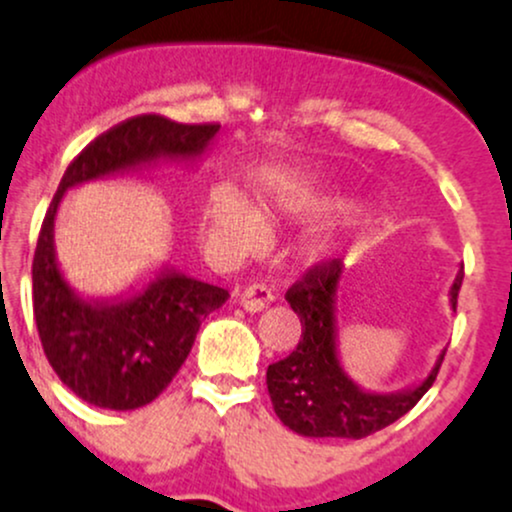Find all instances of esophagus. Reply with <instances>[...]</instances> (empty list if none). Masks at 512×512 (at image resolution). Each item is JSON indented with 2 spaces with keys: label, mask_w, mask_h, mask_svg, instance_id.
<instances>
[{
  "label": "esophagus",
  "mask_w": 512,
  "mask_h": 512,
  "mask_svg": "<svg viewBox=\"0 0 512 512\" xmlns=\"http://www.w3.org/2000/svg\"><path fill=\"white\" fill-rule=\"evenodd\" d=\"M236 303L248 312H260L274 303V293L272 288L262 286V283H252V286L243 288V291H236Z\"/></svg>",
  "instance_id": "obj_1"
}]
</instances>
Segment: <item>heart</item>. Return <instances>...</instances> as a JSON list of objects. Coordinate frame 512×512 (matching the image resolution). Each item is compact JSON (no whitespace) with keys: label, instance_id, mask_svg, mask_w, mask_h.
Segmentation results:
<instances>
[{"label":"heart","instance_id":"1","mask_svg":"<svg viewBox=\"0 0 512 512\" xmlns=\"http://www.w3.org/2000/svg\"><path fill=\"white\" fill-rule=\"evenodd\" d=\"M348 207L346 200L322 197L300 188L281 190L250 207L231 186H212L200 202V229L214 250L238 257L260 250L267 243V233L286 226L312 224L331 214L346 212ZM341 248V238L319 233L300 248V257L307 264H322Z\"/></svg>","mask_w":512,"mask_h":512}]
</instances>
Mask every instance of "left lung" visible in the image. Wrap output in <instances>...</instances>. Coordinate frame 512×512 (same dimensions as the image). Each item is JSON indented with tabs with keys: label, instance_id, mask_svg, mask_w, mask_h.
Returning <instances> with one entry per match:
<instances>
[{
	"label": "left lung",
	"instance_id": "1",
	"mask_svg": "<svg viewBox=\"0 0 512 512\" xmlns=\"http://www.w3.org/2000/svg\"><path fill=\"white\" fill-rule=\"evenodd\" d=\"M343 281L341 260H331L310 269L286 293L288 305L303 324L298 348L267 369V389L274 412L295 434L310 439H365V436L389 427L415 403L429 386L443 362L441 350L427 377L408 389L377 393L362 389L348 377L338 357V291ZM463 269L455 274L451 307L455 310Z\"/></svg>",
	"mask_w": 512,
	"mask_h": 512
}]
</instances>
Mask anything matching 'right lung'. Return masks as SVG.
I'll return each instance as SVG.
<instances>
[{
    "label": "right lung",
    "mask_w": 512,
    "mask_h": 512,
    "mask_svg": "<svg viewBox=\"0 0 512 512\" xmlns=\"http://www.w3.org/2000/svg\"><path fill=\"white\" fill-rule=\"evenodd\" d=\"M219 128L133 116L73 159L47 209L33 260L35 324L57 377L95 408L135 410L152 403L186 362L202 317L224 305L229 291L162 264L150 281L116 298L80 295L61 272L54 248L61 197L88 181L159 162L193 166Z\"/></svg>",
    "instance_id": "add662e5"
}]
</instances>
